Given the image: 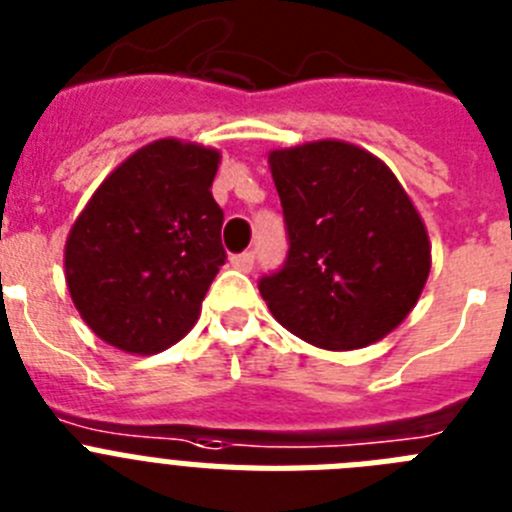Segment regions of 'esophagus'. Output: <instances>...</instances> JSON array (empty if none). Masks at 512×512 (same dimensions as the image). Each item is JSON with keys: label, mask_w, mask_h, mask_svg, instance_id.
I'll return each instance as SVG.
<instances>
[{"label": "esophagus", "mask_w": 512, "mask_h": 512, "mask_svg": "<svg viewBox=\"0 0 512 512\" xmlns=\"http://www.w3.org/2000/svg\"><path fill=\"white\" fill-rule=\"evenodd\" d=\"M231 265L237 270H244L250 273L252 265H255V252H242V255H231Z\"/></svg>", "instance_id": "1"}]
</instances>
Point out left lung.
<instances>
[{
  "label": "left lung",
  "instance_id": "left-lung-1",
  "mask_svg": "<svg viewBox=\"0 0 512 512\" xmlns=\"http://www.w3.org/2000/svg\"><path fill=\"white\" fill-rule=\"evenodd\" d=\"M288 231L283 268L260 281L270 314L324 350L397 330L430 273V239L394 172L371 151L324 139L270 151Z\"/></svg>",
  "mask_w": 512,
  "mask_h": 512
}]
</instances>
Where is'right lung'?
Masks as SVG:
<instances>
[{"label":"right lung","mask_w":512,"mask_h":512,"mask_svg":"<svg viewBox=\"0 0 512 512\" xmlns=\"http://www.w3.org/2000/svg\"><path fill=\"white\" fill-rule=\"evenodd\" d=\"M221 154L159 139L118 164L66 237L71 301L92 332L151 355L188 335L226 262L211 185Z\"/></svg>","instance_id":"right-lung-1"}]
</instances>
